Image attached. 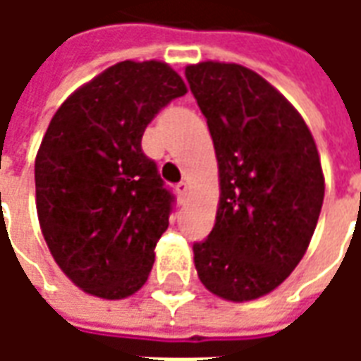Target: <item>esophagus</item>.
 Here are the masks:
<instances>
[{"label": "esophagus", "instance_id": "obj_1", "mask_svg": "<svg viewBox=\"0 0 361 361\" xmlns=\"http://www.w3.org/2000/svg\"><path fill=\"white\" fill-rule=\"evenodd\" d=\"M176 191H178L180 199H185V197H188V193H189V183H188V181H181V183H178Z\"/></svg>", "mask_w": 361, "mask_h": 361}]
</instances>
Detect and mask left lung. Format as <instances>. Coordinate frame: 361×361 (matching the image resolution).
Listing matches in <instances>:
<instances>
[{
	"instance_id": "8db88e82",
	"label": "left lung",
	"mask_w": 361,
	"mask_h": 361,
	"mask_svg": "<svg viewBox=\"0 0 361 361\" xmlns=\"http://www.w3.org/2000/svg\"><path fill=\"white\" fill-rule=\"evenodd\" d=\"M207 118L220 201L214 228L193 245L204 288L228 302L269 294L307 251L325 197L310 127L279 90L238 63L185 67Z\"/></svg>"
}]
</instances>
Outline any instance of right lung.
Here are the masks:
<instances>
[{"label":"right lung","instance_id":"right-lung-1","mask_svg":"<svg viewBox=\"0 0 361 361\" xmlns=\"http://www.w3.org/2000/svg\"><path fill=\"white\" fill-rule=\"evenodd\" d=\"M188 87L164 61H119L54 114L35 162L36 212L75 286L123 300L147 282L173 195L141 139Z\"/></svg>","mask_w":361,"mask_h":361}]
</instances>
